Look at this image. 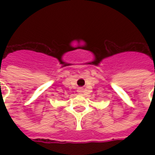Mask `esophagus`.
Returning a JSON list of instances; mask_svg holds the SVG:
<instances>
[{"mask_svg":"<svg viewBox=\"0 0 155 155\" xmlns=\"http://www.w3.org/2000/svg\"><path fill=\"white\" fill-rule=\"evenodd\" d=\"M78 92H79L80 94H81V93H82V92H83V89H82V88H79V90H78Z\"/></svg>","mask_w":155,"mask_h":155,"instance_id":"obj_1","label":"esophagus"}]
</instances>
